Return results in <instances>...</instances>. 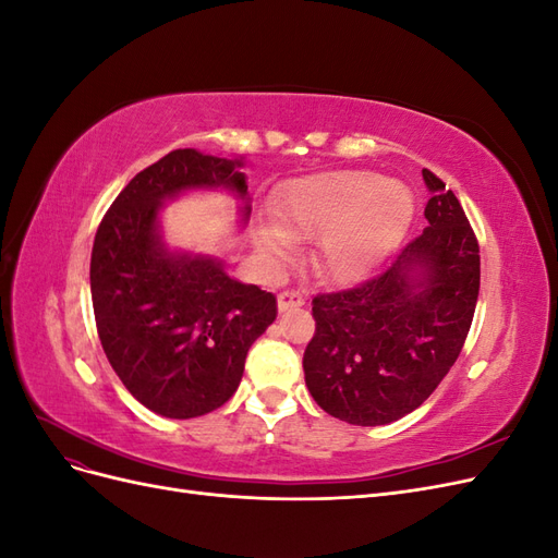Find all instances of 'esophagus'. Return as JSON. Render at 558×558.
<instances>
[{
  "instance_id": "esophagus-1",
  "label": "esophagus",
  "mask_w": 558,
  "mask_h": 558,
  "mask_svg": "<svg viewBox=\"0 0 558 558\" xmlns=\"http://www.w3.org/2000/svg\"><path fill=\"white\" fill-rule=\"evenodd\" d=\"M277 305H279V312L298 310V307L305 305V298H302V295L295 293V291H283V293H279V298H277Z\"/></svg>"
}]
</instances>
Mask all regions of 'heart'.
Returning a JSON list of instances; mask_svg holds the SVG:
<instances>
[{
    "label": "heart",
    "mask_w": 558,
    "mask_h": 558,
    "mask_svg": "<svg viewBox=\"0 0 558 558\" xmlns=\"http://www.w3.org/2000/svg\"><path fill=\"white\" fill-rule=\"evenodd\" d=\"M272 211L277 226L256 230V248L265 258L281 263L293 242L318 236L314 272L326 281L351 283L402 240L414 216V197L402 183L373 172H326L283 189Z\"/></svg>",
    "instance_id": "1"
}]
</instances>
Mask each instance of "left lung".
Listing matches in <instances>:
<instances>
[{
    "mask_svg": "<svg viewBox=\"0 0 558 558\" xmlns=\"http://www.w3.org/2000/svg\"><path fill=\"white\" fill-rule=\"evenodd\" d=\"M426 230L386 272L312 300L305 381L330 416L384 426L414 412L459 359L480 295V244L461 202L424 170Z\"/></svg>",
    "mask_w": 558,
    "mask_h": 558,
    "instance_id": "8db88e82",
    "label": "left lung"
}]
</instances>
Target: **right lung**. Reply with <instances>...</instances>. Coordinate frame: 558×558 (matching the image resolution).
<instances>
[{
    "label": "right lung",
    "instance_id": "1",
    "mask_svg": "<svg viewBox=\"0 0 558 558\" xmlns=\"http://www.w3.org/2000/svg\"><path fill=\"white\" fill-rule=\"evenodd\" d=\"M242 160L177 148L134 177L97 228L90 293L113 373L144 408L193 418L226 404L277 298L232 279L223 260L170 251L158 214L185 191L226 189L251 214Z\"/></svg>",
    "mask_w": 558,
    "mask_h": 558
}]
</instances>
